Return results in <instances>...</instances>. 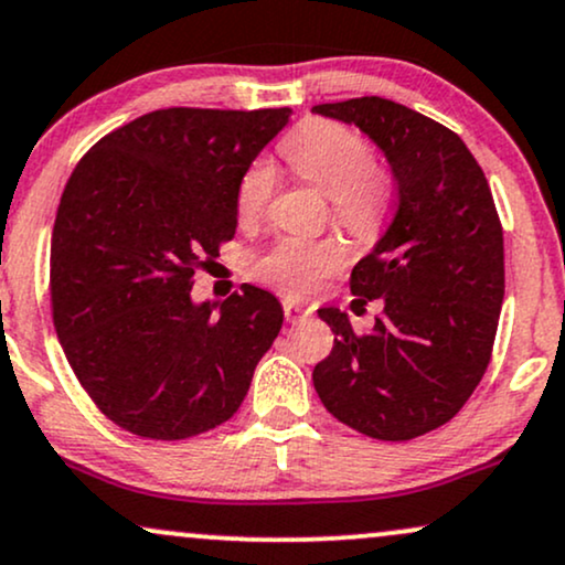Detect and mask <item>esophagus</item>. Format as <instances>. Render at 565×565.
Returning a JSON list of instances; mask_svg holds the SVG:
<instances>
[{
	"label": "esophagus",
	"instance_id": "obj_1",
	"mask_svg": "<svg viewBox=\"0 0 565 565\" xmlns=\"http://www.w3.org/2000/svg\"><path fill=\"white\" fill-rule=\"evenodd\" d=\"M282 311H285V320H288V322H303L307 317L315 315V309L307 307V303L290 301V298H285V301H282Z\"/></svg>",
	"mask_w": 565,
	"mask_h": 565
}]
</instances>
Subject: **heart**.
Segmentation results:
<instances>
[{
	"label": "heart",
	"instance_id": "1",
	"mask_svg": "<svg viewBox=\"0 0 565 565\" xmlns=\"http://www.w3.org/2000/svg\"><path fill=\"white\" fill-rule=\"evenodd\" d=\"M285 161L294 166L333 203V216L354 235H370L386 216L391 203V179L373 163V148L360 131L335 121H309L282 142ZM275 169L254 161L245 169L235 192L241 222H254L267 209L275 192ZM349 250L338 237L282 235L254 258L250 275L282 296L307 298L320 290L333 271L347 264Z\"/></svg>",
	"mask_w": 565,
	"mask_h": 565
}]
</instances>
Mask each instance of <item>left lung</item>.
Instances as JSON below:
<instances>
[{
  "label": "left lung",
  "instance_id": "obj_1",
  "mask_svg": "<svg viewBox=\"0 0 565 565\" xmlns=\"http://www.w3.org/2000/svg\"><path fill=\"white\" fill-rule=\"evenodd\" d=\"M360 126L386 152L396 214L351 269V309L381 301L367 333L341 309L317 315L335 333L317 364L328 413L370 439L409 441L460 413L492 360L505 296V248L492 190L460 137L383 97L311 108Z\"/></svg>",
  "mask_w": 565,
  "mask_h": 565
}]
</instances>
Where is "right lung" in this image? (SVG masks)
Returning a JSON list of instances; mask_svg holds the SVG:
<instances>
[{
    "instance_id": "obj_1",
    "label": "right lung",
    "mask_w": 565,
    "mask_h": 565,
    "mask_svg": "<svg viewBox=\"0 0 565 565\" xmlns=\"http://www.w3.org/2000/svg\"><path fill=\"white\" fill-rule=\"evenodd\" d=\"M290 108H163L105 135L60 198L50 248L52 322L108 420L179 441L237 413L282 307L243 285L192 303L195 269L235 237V192Z\"/></svg>"
}]
</instances>
